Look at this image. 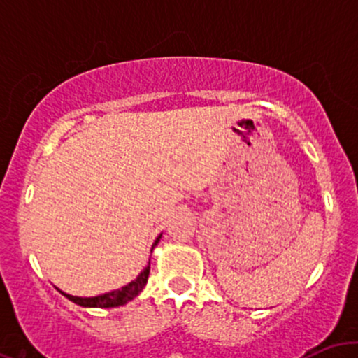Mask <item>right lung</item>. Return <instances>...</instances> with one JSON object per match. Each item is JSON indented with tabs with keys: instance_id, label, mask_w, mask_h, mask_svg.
I'll return each instance as SVG.
<instances>
[{
	"instance_id": "obj_1",
	"label": "right lung",
	"mask_w": 358,
	"mask_h": 358,
	"mask_svg": "<svg viewBox=\"0 0 358 358\" xmlns=\"http://www.w3.org/2000/svg\"><path fill=\"white\" fill-rule=\"evenodd\" d=\"M159 239H162V234L156 237L153 245H151V252H153V249L156 248V245H158ZM148 276H150V261H148L146 268L143 269L141 273L138 274V278L134 279V281H131L129 285L119 287V289L109 291V293L99 294V296L80 298V296H72V294L64 293V291H60V289L59 291L62 294H64L65 298L71 299L72 303H76V305H79V306H84V308H116V306L126 305L127 301H131V299L136 298L138 294L143 291V287L146 286Z\"/></svg>"
}]
</instances>
